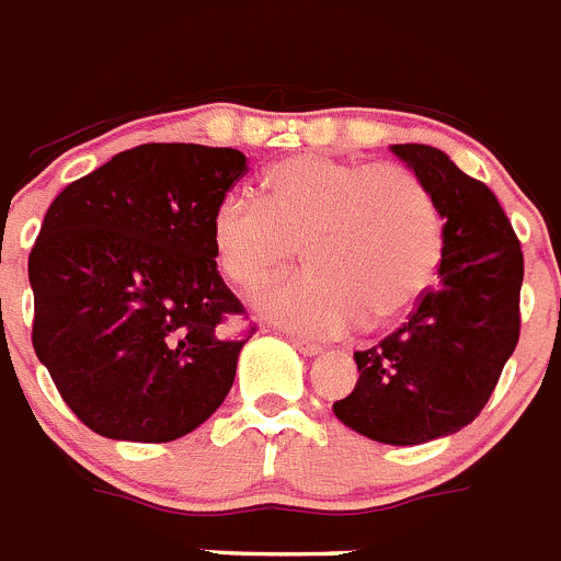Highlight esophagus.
<instances>
[{"mask_svg":"<svg viewBox=\"0 0 561 561\" xmlns=\"http://www.w3.org/2000/svg\"><path fill=\"white\" fill-rule=\"evenodd\" d=\"M290 341H294V347L299 350V353H305V355H319L321 350H324V347H321V344H316V341L299 339V335H294V339H290Z\"/></svg>","mask_w":561,"mask_h":561,"instance_id":"1","label":"esophagus"}]
</instances>
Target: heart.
I'll return each mask as SVG.
<instances>
[{
  "mask_svg": "<svg viewBox=\"0 0 561 561\" xmlns=\"http://www.w3.org/2000/svg\"><path fill=\"white\" fill-rule=\"evenodd\" d=\"M211 242L220 271L240 287H267L256 308L287 328L333 335L381 328L415 308L435 282L443 226L435 197L401 163L296 154L262 178V197L231 194L217 206Z\"/></svg>",
  "mask_w": 561,
  "mask_h": 561,
  "instance_id": "obj_1",
  "label": "heart"
}]
</instances>
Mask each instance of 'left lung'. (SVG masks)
Segmentation results:
<instances>
[{"label":"left lung","mask_w":561,"mask_h":561,"mask_svg":"<svg viewBox=\"0 0 561 561\" xmlns=\"http://www.w3.org/2000/svg\"><path fill=\"white\" fill-rule=\"evenodd\" d=\"M443 217L440 282L396 333L358 350V383L333 403L341 423L392 446L469 426L519 341L523 248L500 199L440 149L396 144Z\"/></svg>","instance_id":"obj_1"}]
</instances>
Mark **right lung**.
Instances as JSON below:
<instances>
[{
	"label": "right lung",
	"instance_id": "right-lung-1",
	"mask_svg": "<svg viewBox=\"0 0 561 561\" xmlns=\"http://www.w3.org/2000/svg\"><path fill=\"white\" fill-rule=\"evenodd\" d=\"M248 160L237 149L144 144L72 180L27 260L33 350L84 426L169 443L226 401L242 301L217 271L211 220Z\"/></svg>",
	"mask_w": 561,
	"mask_h": 561
}]
</instances>
